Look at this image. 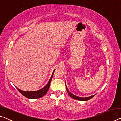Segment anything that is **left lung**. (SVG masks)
Returning <instances> with one entry per match:
<instances>
[{
  "instance_id": "left-lung-1",
  "label": "left lung",
  "mask_w": 121,
  "mask_h": 121,
  "mask_svg": "<svg viewBox=\"0 0 121 121\" xmlns=\"http://www.w3.org/2000/svg\"><path fill=\"white\" fill-rule=\"evenodd\" d=\"M66 87L67 92H68V95H69V96H71L72 98L74 99H75V100H81V101H86V100H88L90 99H91L92 98V97H93L95 95H92V96H90V97H85V98H82V97H78V96H76V95H73L72 93L70 92L69 91V90H68L67 87L66 85Z\"/></svg>"
}]
</instances>
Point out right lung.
Segmentation results:
<instances>
[{
	"mask_svg": "<svg viewBox=\"0 0 121 121\" xmlns=\"http://www.w3.org/2000/svg\"><path fill=\"white\" fill-rule=\"evenodd\" d=\"M54 72H53V74H52V77L50 79L49 82H48V84L46 85V86L43 88H42V89L38 90V91H22V90H19V89H18L17 87L16 88H17L19 92H20L22 95L26 97V98H28L30 99H36V98H41V97H43V95H46L47 92L48 90H49V88L50 87V82H51L52 79L53 78V74H54Z\"/></svg>",
	"mask_w": 121,
	"mask_h": 121,
	"instance_id": "right-lung-1",
	"label": "right lung"
}]
</instances>
